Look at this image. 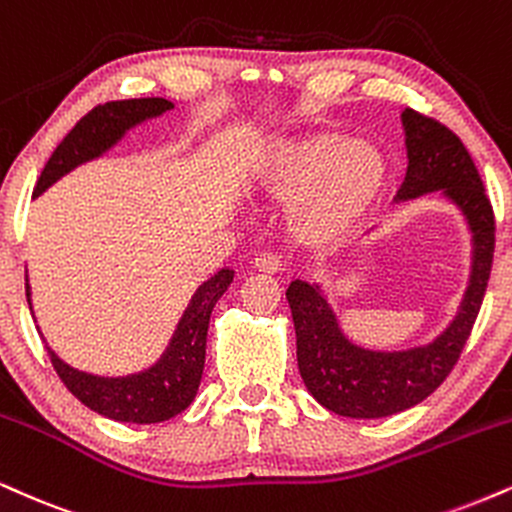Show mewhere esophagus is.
Instances as JSON below:
<instances>
[{
    "mask_svg": "<svg viewBox=\"0 0 512 512\" xmlns=\"http://www.w3.org/2000/svg\"><path fill=\"white\" fill-rule=\"evenodd\" d=\"M252 269H257V272L262 274H279L283 269V262L279 255H274V252H262V255H257L255 260H252Z\"/></svg>",
    "mask_w": 512,
    "mask_h": 512,
    "instance_id": "obj_1",
    "label": "esophagus"
}]
</instances>
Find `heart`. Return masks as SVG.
Wrapping results in <instances>:
<instances>
[{"label":"heart","mask_w":512,"mask_h":512,"mask_svg":"<svg viewBox=\"0 0 512 512\" xmlns=\"http://www.w3.org/2000/svg\"><path fill=\"white\" fill-rule=\"evenodd\" d=\"M389 181L377 145L322 131L279 140L252 169V188L293 202L291 231L300 243L326 248L353 233L372 212Z\"/></svg>","instance_id":"obj_1"}]
</instances>
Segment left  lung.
<instances>
[{"mask_svg": "<svg viewBox=\"0 0 512 512\" xmlns=\"http://www.w3.org/2000/svg\"><path fill=\"white\" fill-rule=\"evenodd\" d=\"M408 171L396 202L441 193L463 212L472 233V267L458 315L427 346L369 350L343 334L319 283L295 279L286 298L298 346V369L319 405L343 417L377 420L422 403L451 374L482 307L494 262V209L460 138L439 121L405 109L400 114Z\"/></svg>", "mask_w": 512, "mask_h": 512, "instance_id": "obj_1", "label": "left lung"}]
</instances>
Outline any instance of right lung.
<instances>
[{"mask_svg": "<svg viewBox=\"0 0 512 512\" xmlns=\"http://www.w3.org/2000/svg\"><path fill=\"white\" fill-rule=\"evenodd\" d=\"M174 109V104L164 97H140V100H119L95 107L80 119L71 133L57 145L49 162L42 169L35 186V197L57 183L76 166L102 157L109 147L131 131L133 126L147 119H155ZM233 281V269H219L212 279L197 288L193 298L178 322L174 336L162 357L150 369L128 377H97V374L80 372L66 365L61 357L47 346L52 367L59 379L97 415L116 422L155 424L176 417L193 403L200 386L202 369H205L207 326L214 305ZM30 305V286L26 283ZM33 310V307H30Z\"/></svg>", "mask_w": 512, "mask_h": 512, "instance_id": "1", "label": "right lung"}]
</instances>
